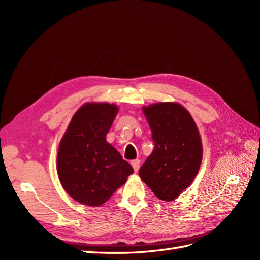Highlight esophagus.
Here are the masks:
<instances>
[{
  "instance_id": "34e87169",
  "label": "esophagus",
  "mask_w": 260,
  "mask_h": 260,
  "mask_svg": "<svg viewBox=\"0 0 260 260\" xmlns=\"http://www.w3.org/2000/svg\"><path fill=\"white\" fill-rule=\"evenodd\" d=\"M131 165H132L133 169H135V171L137 172V171L139 170V167H140V160H139V159H135V160H132V161H131Z\"/></svg>"
}]
</instances>
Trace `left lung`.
<instances>
[{
  "instance_id": "1",
  "label": "left lung",
  "mask_w": 260,
  "mask_h": 260,
  "mask_svg": "<svg viewBox=\"0 0 260 260\" xmlns=\"http://www.w3.org/2000/svg\"><path fill=\"white\" fill-rule=\"evenodd\" d=\"M143 112L155 146L139 175L157 198L171 202L198 175L203 156L200 132L190 113L174 102L152 104Z\"/></svg>"
}]
</instances>
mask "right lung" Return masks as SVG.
<instances>
[{
    "label": "right lung",
    "instance_id": "1",
    "mask_svg": "<svg viewBox=\"0 0 260 260\" xmlns=\"http://www.w3.org/2000/svg\"><path fill=\"white\" fill-rule=\"evenodd\" d=\"M117 113L115 104L86 103L76 112L60 140L59 181L83 205L104 204L133 174L131 165L106 141Z\"/></svg>",
    "mask_w": 260,
    "mask_h": 260
}]
</instances>
